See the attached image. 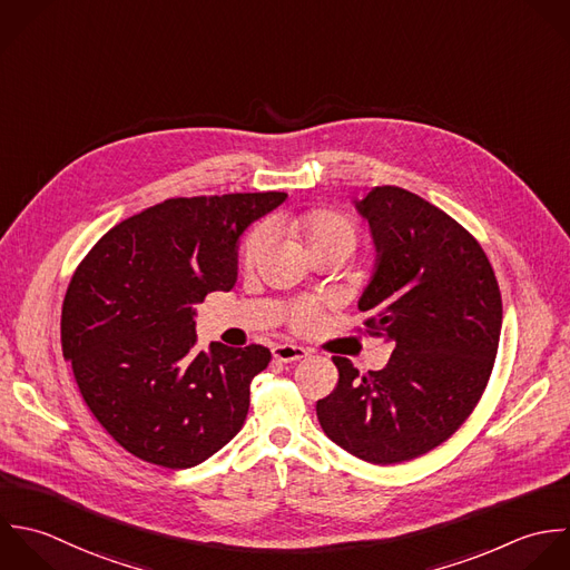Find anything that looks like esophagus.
Masks as SVG:
<instances>
[{"label": "esophagus", "instance_id": "esophagus-1", "mask_svg": "<svg viewBox=\"0 0 570 570\" xmlns=\"http://www.w3.org/2000/svg\"><path fill=\"white\" fill-rule=\"evenodd\" d=\"M273 357H275L277 362H284V364H288V362H299V360L308 357V348L295 346V344H277V346L273 348Z\"/></svg>", "mask_w": 570, "mask_h": 570}]
</instances>
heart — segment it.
<instances>
[{
    "label": "heart",
    "mask_w": 570,
    "mask_h": 570,
    "mask_svg": "<svg viewBox=\"0 0 570 570\" xmlns=\"http://www.w3.org/2000/svg\"><path fill=\"white\" fill-rule=\"evenodd\" d=\"M275 224L284 230H288L291 235L299 237L308 250L313 253V257L317 255H344L348 257L357 242H360V228L357 224L340 213V210H331V208H308L295 215H286L275 219ZM268 253V233L262 226H255L246 233V237L242 239V248H239V262L244 271H255L264 257ZM320 313L322 306L317 299L304 297L297 299L288 306L286 320L295 331H313L320 322Z\"/></svg>",
    "instance_id": "obj_1"
}]
</instances>
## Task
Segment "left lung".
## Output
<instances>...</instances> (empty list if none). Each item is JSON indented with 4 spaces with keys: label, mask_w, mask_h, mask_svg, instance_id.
I'll return each instance as SVG.
<instances>
[{
    "label": "left lung",
    "mask_w": 570,
    "mask_h": 570,
    "mask_svg": "<svg viewBox=\"0 0 570 570\" xmlns=\"http://www.w3.org/2000/svg\"><path fill=\"white\" fill-rule=\"evenodd\" d=\"M355 206L380 253L360 299L364 333L391 340L393 355L364 375L335 355L337 386L315 411L337 446L389 466L438 449L475 411L495 366L502 293L480 242L420 195L375 186Z\"/></svg>",
    "instance_id": "left-lung-1"
}]
</instances>
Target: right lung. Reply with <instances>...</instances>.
<instances>
[{
    "instance_id": "right-lung-1",
    "label": "right lung",
    "mask_w": 570,
    "mask_h": 570,
    "mask_svg": "<svg viewBox=\"0 0 570 570\" xmlns=\"http://www.w3.org/2000/svg\"><path fill=\"white\" fill-rule=\"evenodd\" d=\"M286 193L173 197L110 228L75 268L61 351L81 400L130 455L190 469L244 426L259 344L197 348L195 304L237 279L244 228Z\"/></svg>"
}]
</instances>
